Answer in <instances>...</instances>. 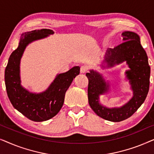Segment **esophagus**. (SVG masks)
<instances>
[{
	"mask_svg": "<svg viewBox=\"0 0 154 154\" xmlns=\"http://www.w3.org/2000/svg\"><path fill=\"white\" fill-rule=\"evenodd\" d=\"M88 69H89V66H88V65H83V66H81V73H85L86 71H88Z\"/></svg>",
	"mask_w": 154,
	"mask_h": 154,
	"instance_id": "obj_1",
	"label": "esophagus"
}]
</instances>
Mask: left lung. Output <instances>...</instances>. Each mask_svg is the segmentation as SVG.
I'll use <instances>...</instances> for the list:
<instances>
[{
	"label": "left lung",
	"instance_id": "1",
	"mask_svg": "<svg viewBox=\"0 0 154 154\" xmlns=\"http://www.w3.org/2000/svg\"><path fill=\"white\" fill-rule=\"evenodd\" d=\"M123 43L109 49L105 55L108 66L126 61L130 70L125 72L133 90V97L120 108L109 109L99 104V97L108 91L109 86L102 75L91 70L86 73L88 79V102L99 116L107 121L120 122L131 116L144 102L149 89L150 66L146 53L137 33L125 31L122 33Z\"/></svg>",
	"mask_w": 154,
	"mask_h": 154
}]
</instances>
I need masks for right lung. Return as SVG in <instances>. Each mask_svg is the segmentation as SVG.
Listing matches in <instances>:
<instances>
[{
    "instance_id": "right-lung-1",
    "label": "right lung",
    "mask_w": 154,
    "mask_h": 154,
    "mask_svg": "<svg viewBox=\"0 0 154 154\" xmlns=\"http://www.w3.org/2000/svg\"><path fill=\"white\" fill-rule=\"evenodd\" d=\"M52 33L53 31L47 29L22 33L18 48L12 52L5 70L6 90L12 106L27 119L35 122L47 121L57 114L64 104L66 90L80 73V67L74 66L66 73H60L48 89L40 94L31 93L22 87L20 63L25 48L31 42Z\"/></svg>"
}]
</instances>
